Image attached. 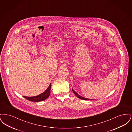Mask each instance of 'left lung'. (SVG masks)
<instances>
[{
    "label": "left lung",
    "mask_w": 132,
    "mask_h": 132,
    "mask_svg": "<svg viewBox=\"0 0 132 132\" xmlns=\"http://www.w3.org/2000/svg\"><path fill=\"white\" fill-rule=\"evenodd\" d=\"M72 90H73V93H74V94H75L76 96L77 97H78L79 98H80V99H81V100H86V101H89V100H93L92 99V100H90V99H89V98H85V97H82V96H81V95H80L79 94H78L72 88Z\"/></svg>",
    "instance_id": "1"
}]
</instances>
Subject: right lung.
Masks as SVG:
<instances>
[{"label":"right lung","mask_w":132,"mask_h":132,"mask_svg":"<svg viewBox=\"0 0 132 132\" xmlns=\"http://www.w3.org/2000/svg\"><path fill=\"white\" fill-rule=\"evenodd\" d=\"M51 83L48 86L47 88L44 91V92L41 94H39L37 96H32V97H28V96H24L27 100L29 101H34V102H38L41 101H44L47 99L50 94V88H51Z\"/></svg>","instance_id":"right-lung-1"}]
</instances>
